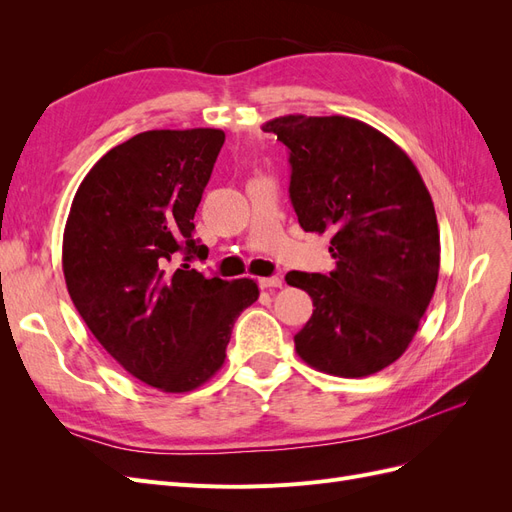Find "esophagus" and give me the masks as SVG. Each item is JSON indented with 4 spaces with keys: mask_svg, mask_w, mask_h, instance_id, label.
<instances>
[{
    "mask_svg": "<svg viewBox=\"0 0 512 512\" xmlns=\"http://www.w3.org/2000/svg\"><path fill=\"white\" fill-rule=\"evenodd\" d=\"M282 280L280 277H260L258 280V286L262 288V290H275V288H282Z\"/></svg>",
    "mask_w": 512,
    "mask_h": 512,
    "instance_id": "obj_1",
    "label": "esophagus"
}]
</instances>
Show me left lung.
I'll list each match as a JSON object with an SVG mask.
<instances>
[{
    "label": "left lung",
    "instance_id": "8db88e82",
    "mask_svg": "<svg viewBox=\"0 0 512 512\" xmlns=\"http://www.w3.org/2000/svg\"><path fill=\"white\" fill-rule=\"evenodd\" d=\"M290 153V200L305 232H329L335 269L290 271L314 314L294 335L324 374L363 378L410 346L440 271V230L416 166L389 136L342 115L267 121Z\"/></svg>",
    "mask_w": 512,
    "mask_h": 512
}]
</instances>
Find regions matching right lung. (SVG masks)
Returning <instances> with one entry per match:
<instances>
[{"instance_id": "right-lung-1", "label": "right lung", "mask_w": 512, "mask_h": 512, "mask_svg": "<svg viewBox=\"0 0 512 512\" xmlns=\"http://www.w3.org/2000/svg\"><path fill=\"white\" fill-rule=\"evenodd\" d=\"M226 134L149 130L113 147L76 190L64 230V277L89 331L113 359L164 393H188L224 365L254 280L205 277L194 213ZM184 254V265L172 262Z\"/></svg>"}]
</instances>
